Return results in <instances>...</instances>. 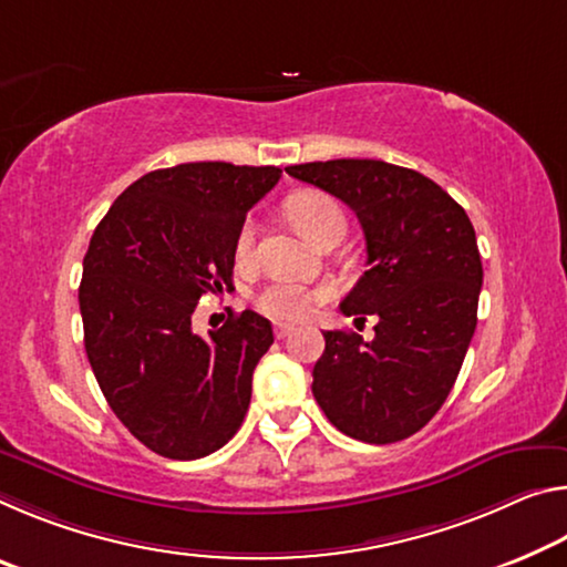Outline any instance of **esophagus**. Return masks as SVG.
Masks as SVG:
<instances>
[{"label": "esophagus", "instance_id": "esophagus-1", "mask_svg": "<svg viewBox=\"0 0 567 567\" xmlns=\"http://www.w3.org/2000/svg\"><path fill=\"white\" fill-rule=\"evenodd\" d=\"M290 332H292V326H287V322H275V336L280 340L290 336Z\"/></svg>", "mask_w": 567, "mask_h": 567}]
</instances>
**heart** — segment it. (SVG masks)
Here are the masks:
<instances>
[{"label": "heart", "mask_w": 567, "mask_h": 567, "mask_svg": "<svg viewBox=\"0 0 567 567\" xmlns=\"http://www.w3.org/2000/svg\"><path fill=\"white\" fill-rule=\"evenodd\" d=\"M287 212H290L295 227L312 241H318L322 231L332 227L336 221L346 224L340 206L332 202L330 196L318 192L298 194L290 204H287ZM251 249H255V221H247L245 227L239 229L237 237L239 259H249ZM318 300H322V290H312V287L292 280H272L265 285L255 298L257 308L275 320L305 318Z\"/></svg>", "instance_id": "1"}]
</instances>
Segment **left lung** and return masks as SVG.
<instances>
[{
    "label": "left lung",
    "instance_id": "left-lung-1",
    "mask_svg": "<svg viewBox=\"0 0 567 567\" xmlns=\"http://www.w3.org/2000/svg\"><path fill=\"white\" fill-rule=\"evenodd\" d=\"M355 212L368 269L343 316L375 318L373 340L328 330L312 396L332 426L365 444L424 429L460 375L477 328L482 259L466 212L413 168L375 158L285 168Z\"/></svg>",
    "mask_w": 567,
    "mask_h": 567
}]
</instances>
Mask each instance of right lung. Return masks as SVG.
<instances>
[{"mask_svg":"<svg viewBox=\"0 0 567 567\" xmlns=\"http://www.w3.org/2000/svg\"><path fill=\"white\" fill-rule=\"evenodd\" d=\"M280 176L224 161L151 171L90 237L78 292L90 368L123 426L166 460H202L245 421L272 322L229 312L202 338L192 316L229 287L247 212Z\"/></svg>","mask_w":567,"mask_h":567,"instance_id":"1","label":"right lung"}]
</instances>
